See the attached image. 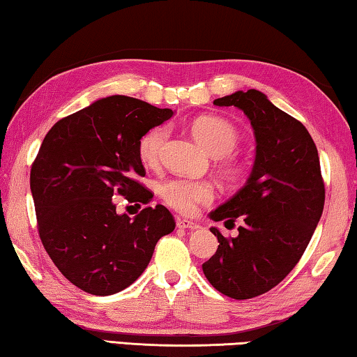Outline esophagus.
<instances>
[{
	"instance_id": "obj_1",
	"label": "esophagus",
	"mask_w": 357,
	"mask_h": 357,
	"mask_svg": "<svg viewBox=\"0 0 357 357\" xmlns=\"http://www.w3.org/2000/svg\"><path fill=\"white\" fill-rule=\"evenodd\" d=\"M176 225H178V228H183V229H198L200 228L198 223L192 222V220H185V219H178Z\"/></svg>"
}]
</instances>
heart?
I'll use <instances>...</instances> for the list:
<instances>
[{
    "label": "heart",
    "instance_id": "heart-1",
    "mask_svg": "<svg viewBox=\"0 0 357 357\" xmlns=\"http://www.w3.org/2000/svg\"><path fill=\"white\" fill-rule=\"evenodd\" d=\"M190 134L208 151L219 157V168L223 179L229 184H236L245 174V164L231 153L239 143V130L236 126L213 114L198 116L189 126ZM170 135L167 126H155L140 138L138 154L144 165L155 167L159 164L162 151ZM160 197L168 206L183 214H190L198 204H208L214 200V184L203 179L174 178L160 187Z\"/></svg>",
    "mask_w": 357,
    "mask_h": 357
}]
</instances>
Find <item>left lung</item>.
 <instances>
[{
    "mask_svg": "<svg viewBox=\"0 0 357 357\" xmlns=\"http://www.w3.org/2000/svg\"><path fill=\"white\" fill-rule=\"evenodd\" d=\"M238 107L255 130L257 157L249 181L211 213L215 222H244L236 238L211 228L219 247L203 273L217 291L233 299L268 293L291 273L309 245L324 208L318 149L305 126L271 104L257 89L215 99Z\"/></svg>",
    "mask_w": 357,
    "mask_h": 357,
    "instance_id": "8db88e82",
    "label": "left lung"
}]
</instances>
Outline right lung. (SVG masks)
I'll use <instances>...</instances> for the list:
<instances>
[{"instance_id": "1", "label": "right lung", "mask_w": 357, "mask_h": 357, "mask_svg": "<svg viewBox=\"0 0 357 357\" xmlns=\"http://www.w3.org/2000/svg\"><path fill=\"white\" fill-rule=\"evenodd\" d=\"M172 116L170 108L112 96L59 119L42 142L29 174L39 238L61 274L83 291L108 296L132 285L157 241L176 227L162 204L130 220L116 214L113 200L151 202L153 192L138 181L146 174L138 143Z\"/></svg>"}]
</instances>
